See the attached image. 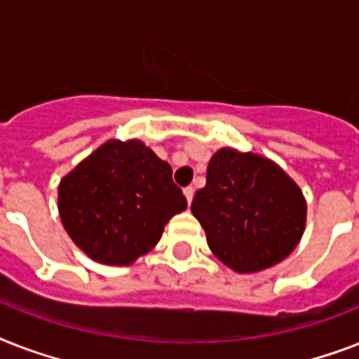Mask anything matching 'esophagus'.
I'll use <instances>...</instances> for the list:
<instances>
[{
    "mask_svg": "<svg viewBox=\"0 0 359 359\" xmlns=\"http://www.w3.org/2000/svg\"><path fill=\"white\" fill-rule=\"evenodd\" d=\"M194 194H196V188H194V186H186L184 196H186V199H188V203H191V199H194Z\"/></svg>",
    "mask_w": 359,
    "mask_h": 359,
    "instance_id": "1",
    "label": "esophagus"
}]
</instances>
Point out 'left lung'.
Masks as SVG:
<instances>
[{"instance_id": "1", "label": "left lung", "mask_w": 359, "mask_h": 359, "mask_svg": "<svg viewBox=\"0 0 359 359\" xmlns=\"http://www.w3.org/2000/svg\"><path fill=\"white\" fill-rule=\"evenodd\" d=\"M191 212L214 255L236 272L283 261L306 225V201L289 175L266 158L233 149L212 156Z\"/></svg>"}]
</instances>
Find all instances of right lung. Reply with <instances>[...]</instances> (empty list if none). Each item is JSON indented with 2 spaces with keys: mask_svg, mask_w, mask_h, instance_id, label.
Instances as JSON below:
<instances>
[{
  "mask_svg": "<svg viewBox=\"0 0 359 359\" xmlns=\"http://www.w3.org/2000/svg\"><path fill=\"white\" fill-rule=\"evenodd\" d=\"M171 165L141 141H108L59 184V214L74 244L104 264H132L186 208Z\"/></svg>",
  "mask_w": 359,
  "mask_h": 359,
  "instance_id": "right-lung-1",
  "label": "right lung"
}]
</instances>
